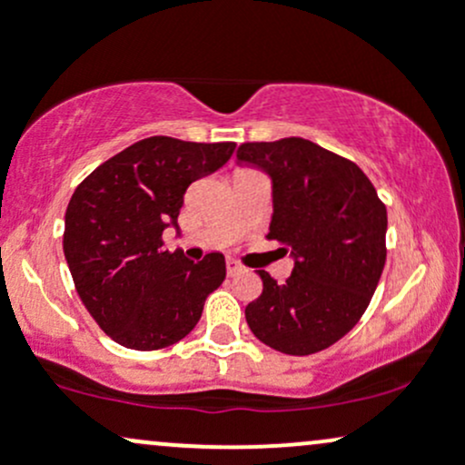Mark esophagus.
I'll list each match as a JSON object with an SVG mask.
<instances>
[{"instance_id": "obj_1", "label": "esophagus", "mask_w": 465, "mask_h": 465, "mask_svg": "<svg viewBox=\"0 0 465 465\" xmlns=\"http://www.w3.org/2000/svg\"><path fill=\"white\" fill-rule=\"evenodd\" d=\"M242 264H240V262H236V260H232V258H229L227 260V275L229 277H233V275H238V273H242Z\"/></svg>"}]
</instances>
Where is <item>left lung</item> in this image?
<instances>
[{"label": "left lung", "mask_w": 465, "mask_h": 465, "mask_svg": "<svg viewBox=\"0 0 465 465\" xmlns=\"http://www.w3.org/2000/svg\"><path fill=\"white\" fill-rule=\"evenodd\" d=\"M236 154L273 179L266 238L295 258L284 284L260 271L262 295L244 317L269 348L317 354L370 306L387 260L385 203L359 165L303 137L240 143Z\"/></svg>", "instance_id": "1"}]
</instances>
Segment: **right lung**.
Here are the masks:
<instances>
[{"label": "right lung", "instance_id": "1", "mask_svg": "<svg viewBox=\"0 0 465 465\" xmlns=\"http://www.w3.org/2000/svg\"><path fill=\"white\" fill-rule=\"evenodd\" d=\"M233 142L154 135L100 163L72 194L63 251L84 308L115 343L153 351L199 323L203 303L225 280V255L192 262L163 249L192 181L229 162ZM179 229V227H177Z\"/></svg>", "mask_w": 465, "mask_h": 465}]
</instances>
